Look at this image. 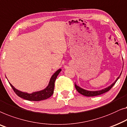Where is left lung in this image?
Instances as JSON below:
<instances>
[{
    "label": "left lung",
    "instance_id": "1",
    "mask_svg": "<svg viewBox=\"0 0 127 127\" xmlns=\"http://www.w3.org/2000/svg\"><path fill=\"white\" fill-rule=\"evenodd\" d=\"M121 74H122V73H120V76H119L118 77H117L116 80L115 82H113L112 84H111V85L108 86V87L105 88V89H103L102 90H100V91H87V90H85V89H82V88H80V86H77L76 83L74 84V85H75V88H76V89L77 91L79 93H80V94H81L84 95H85V96H87V97H92V96H95V95H102L104 93H106L108 91H109L110 89H111L113 87V86L115 85L116 82L117 80H118V79L120 78V77L121 76Z\"/></svg>",
    "mask_w": 127,
    "mask_h": 127
}]
</instances>
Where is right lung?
<instances>
[{"mask_svg": "<svg viewBox=\"0 0 127 127\" xmlns=\"http://www.w3.org/2000/svg\"><path fill=\"white\" fill-rule=\"evenodd\" d=\"M61 71V69H60L53 74L51 77L50 81H49V85L45 89L40 91L35 92H32V93H27L26 92H23L20 91L15 88L10 82H9V84L12 87V89L14 90V92L18 96L23 99L29 101H35L46 100V99L51 97L54 93L55 81H56L57 77Z\"/></svg>", "mask_w": 127, "mask_h": 127, "instance_id": "right-lung-1", "label": "right lung"}]
</instances>
